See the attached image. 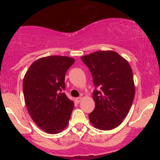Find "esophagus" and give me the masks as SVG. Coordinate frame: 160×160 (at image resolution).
<instances>
[{
  "mask_svg": "<svg viewBox=\"0 0 160 160\" xmlns=\"http://www.w3.org/2000/svg\"><path fill=\"white\" fill-rule=\"evenodd\" d=\"M81 100H82V97H78V98H75V101H76V102H78V103L80 102V101Z\"/></svg>",
  "mask_w": 160,
  "mask_h": 160,
  "instance_id": "34e87169",
  "label": "esophagus"
}]
</instances>
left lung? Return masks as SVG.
<instances>
[{"instance_id": "1", "label": "left lung", "mask_w": 160, "mask_h": 160, "mask_svg": "<svg viewBox=\"0 0 160 160\" xmlns=\"http://www.w3.org/2000/svg\"><path fill=\"white\" fill-rule=\"evenodd\" d=\"M89 68L95 88V107L89 114L95 128L111 130L120 126L128 114L134 97L132 70L127 60L114 51H97L81 57Z\"/></svg>"}]
</instances>
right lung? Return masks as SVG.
<instances>
[{
    "mask_svg": "<svg viewBox=\"0 0 160 160\" xmlns=\"http://www.w3.org/2000/svg\"><path fill=\"white\" fill-rule=\"evenodd\" d=\"M75 60L50 56L34 61L23 79V92L29 114L49 134L61 132L68 124L74 102L68 98L65 77Z\"/></svg>",
    "mask_w": 160,
    "mask_h": 160,
    "instance_id": "add662e5",
    "label": "right lung"
}]
</instances>
